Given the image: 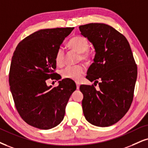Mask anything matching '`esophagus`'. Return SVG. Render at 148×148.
<instances>
[{
    "instance_id": "1",
    "label": "esophagus",
    "mask_w": 148,
    "mask_h": 148,
    "mask_svg": "<svg viewBox=\"0 0 148 148\" xmlns=\"http://www.w3.org/2000/svg\"><path fill=\"white\" fill-rule=\"evenodd\" d=\"M75 84H76V86H77V89H79V86H80L79 82L76 81V82H75Z\"/></svg>"
}]
</instances>
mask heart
Segmentation results:
<instances>
[{
	"mask_svg": "<svg viewBox=\"0 0 148 148\" xmlns=\"http://www.w3.org/2000/svg\"><path fill=\"white\" fill-rule=\"evenodd\" d=\"M68 46L73 51L79 53V60L86 61L90 58V53L88 51V42L84 37L76 36L73 37L68 42ZM65 51L62 47L57 49L55 56V61L58 66H62L64 63ZM85 67L83 65L67 66L61 71L62 76L64 78L73 80H78L85 73Z\"/></svg>",
	"mask_w": 148,
	"mask_h": 148,
	"instance_id": "heart-1",
	"label": "heart"
}]
</instances>
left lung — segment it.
Here are the masks:
<instances>
[{
	"mask_svg": "<svg viewBox=\"0 0 148 148\" xmlns=\"http://www.w3.org/2000/svg\"><path fill=\"white\" fill-rule=\"evenodd\" d=\"M79 29L82 35L92 43L96 52L86 78L95 81V86L100 79L98 90L93 84L80 86L84 114L91 124L110 126L130 109L137 66L128 41L115 29L102 23L87 24Z\"/></svg>",
	"mask_w": 148,
	"mask_h": 148,
	"instance_id": "1",
	"label": "left lung"
}]
</instances>
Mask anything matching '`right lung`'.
<instances>
[{"label":"right lung","instance_id":"obj_1","mask_svg":"<svg viewBox=\"0 0 148 148\" xmlns=\"http://www.w3.org/2000/svg\"><path fill=\"white\" fill-rule=\"evenodd\" d=\"M73 27L41 29L20 42L13 54L9 83L15 106L21 118L42 130L60 124L71 94L74 82L64 79L59 85L48 86L47 79H60L55 72V56Z\"/></svg>","mask_w":148,"mask_h":148}]
</instances>
